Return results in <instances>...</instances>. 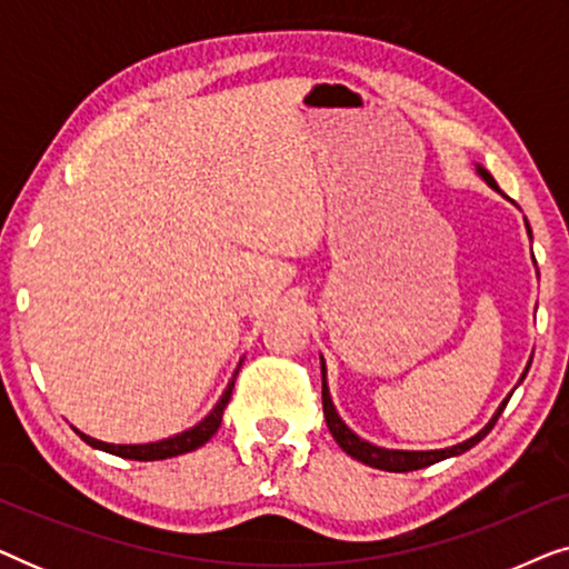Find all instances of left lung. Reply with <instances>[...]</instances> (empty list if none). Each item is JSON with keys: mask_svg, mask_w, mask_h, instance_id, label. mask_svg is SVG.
Masks as SVG:
<instances>
[{"mask_svg": "<svg viewBox=\"0 0 569 569\" xmlns=\"http://www.w3.org/2000/svg\"><path fill=\"white\" fill-rule=\"evenodd\" d=\"M477 173L481 176V181H485V183L489 186V189H495L497 193H502L500 186L495 183V178L489 176L485 168L477 166ZM526 228H528V222H526ZM528 238H531V228H528ZM528 368H531V362H528ZM528 368L523 370V376H520L518 383H523ZM321 376H323V415H326V425H329V432L333 435V440L339 442V448L345 450L347 456L357 458V461L365 463V466H372V469H380V471H396V473L417 471V469H425V466H432V463H438V461H446V458H453V456L466 453V450L477 446V442H479L481 438H487V432L492 430L495 422H497V417L502 415V409L508 407V399L512 396V393H510L508 399H505V401L500 403V407H497L492 419H489V422H487L485 427H481V430H479L477 435H473V438L458 442V446L440 448V450H393V448L372 446V442L362 440L360 435L349 430L347 422L339 417V411H337V407H333V401H331L329 383H326V365H323V357H321Z\"/></svg>", "mask_w": 569, "mask_h": 569, "instance_id": "left-lung-1", "label": "left lung"}]
</instances>
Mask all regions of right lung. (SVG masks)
I'll return each instance as SVG.
<instances>
[{"label": "right lung", "instance_id": "add662e5", "mask_svg": "<svg viewBox=\"0 0 569 569\" xmlns=\"http://www.w3.org/2000/svg\"><path fill=\"white\" fill-rule=\"evenodd\" d=\"M240 370V365H238ZM236 370V376H238ZM236 376L230 378L228 388H224L220 401L214 403V409L209 411V415L197 422L189 430L173 435V438H166V440H154V442H139V446H116V442H103V440H96L90 438V435L80 432L74 427V432L80 435V438L88 442V446L98 448V450H106V453H113V456H121V458H131V461H162V458H173V456H183V453H191V450H197L204 446V442L212 438V435L220 430L222 425V415H224V407H228L230 396H232V386H236Z\"/></svg>", "mask_w": 569, "mask_h": 569}]
</instances>
